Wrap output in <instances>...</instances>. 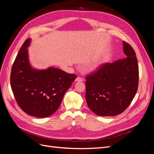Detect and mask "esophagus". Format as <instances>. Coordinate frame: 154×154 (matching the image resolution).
<instances>
[{
  "label": "esophagus",
  "mask_w": 154,
  "mask_h": 154,
  "mask_svg": "<svg viewBox=\"0 0 154 154\" xmlns=\"http://www.w3.org/2000/svg\"><path fill=\"white\" fill-rule=\"evenodd\" d=\"M76 82H83V79L82 78H80V77H77L76 79L75 80Z\"/></svg>",
  "instance_id": "esophagus-1"
}]
</instances>
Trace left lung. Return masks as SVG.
Wrapping results in <instances>:
<instances>
[{
    "label": "left lung",
    "instance_id": "left-lung-1",
    "mask_svg": "<svg viewBox=\"0 0 154 154\" xmlns=\"http://www.w3.org/2000/svg\"><path fill=\"white\" fill-rule=\"evenodd\" d=\"M127 57L101 65L86 76L85 99L93 112L100 116L122 113L136 95L139 82V67L132 46L123 42Z\"/></svg>",
    "mask_w": 154,
    "mask_h": 154
}]
</instances>
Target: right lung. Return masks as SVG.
<instances>
[{
  "mask_svg": "<svg viewBox=\"0 0 154 154\" xmlns=\"http://www.w3.org/2000/svg\"><path fill=\"white\" fill-rule=\"evenodd\" d=\"M30 42V38L24 42L14 61L11 87L17 104L24 112L37 118H46L58 110L76 76L54 67L32 69L27 49Z\"/></svg>",
  "mask_w": 154,
  "mask_h": 154,
  "instance_id": "obj_1",
  "label": "right lung"
}]
</instances>
